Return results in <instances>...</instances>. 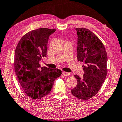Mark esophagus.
Here are the masks:
<instances>
[{
    "label": "esophagus",
    "instance_id": "34e87169",
    "mask_svg": "<svg viewBox=\"0 0 122 122\" xmlns=\"http://www.w3.org/2000/svg\"><path fill=\"white\" fill-rule=\"evenodd\" d=\"M62 74H63V75H65V76H69V75H71V73H68V72H66V71H63Z\"/></svg>",
    "mask_w": 122,
    "mask_h": 122
}]
</instances>
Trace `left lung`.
Returning a JSON list of instances; mask_svg holds the SVG:
<instances>
[{
    "mask_svg": "<svg viewBox=\"0 0 122 122\" xmlns=\"http://www.w3.org/2000/svg\"><path fill=\"white\" fill-rule=\"evenodd\" d=\"M75 30L77 35V60L85 65L82 66L83 77L74 75L77 84L71 92L76 97L86 100L97 93L106 79L108 56L104 45L95 34L85 28Z\"/></svg>",
    "mask_w": 122,
    "mask_h": 122,
    "instance_id": "obj_1",
    "label": "left lung"
}]
</instances>
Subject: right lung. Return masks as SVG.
<instances>
[{
  "label": "right lung",
  "instance_id": "1",
  "mask_svg": "<svg viewBox=\"0 0 122 122\" xmlns=\"http://www.w3.org/2000/svg\"><path fill=\"white\" fill-rule=\"evenodd\" d=\"M56 30L41 28L27 33L16 47L14 69L22 89L34 100L48 95L56 78L62 74L58 69L41 67L39 62L47 56L49 36Z\"/></svg>",
  "mask_w": 122,
  "mask_h": 122
}]
</instances>
